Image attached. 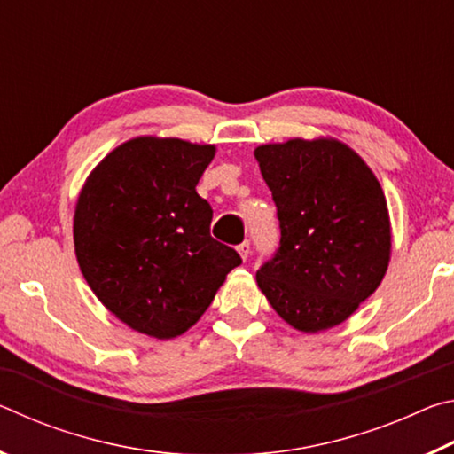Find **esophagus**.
Listing matches in <instances>:
<instances>
[{
  "label": "esophagus",
  "mask_w": 454,
  "mask_h": 454,
  "mask_svg": "<svg viewBox=\"0 0 454 454\" xmlns=\"http://www.w3.org/2000/svg\"><path fill=\"white\" fill-rule=\"evenodd\" d=\"M238 254H240L242 260H248V254H250V242L244 240L240 246H238Z\"/></svg>",
  "instance_id": "esophagus-1"
}]
</instances>
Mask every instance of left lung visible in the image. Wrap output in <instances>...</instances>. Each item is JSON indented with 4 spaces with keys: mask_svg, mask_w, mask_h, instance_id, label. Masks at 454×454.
<instances>
[{
    "mask_svg": "<svg viewBox=\"0 0 454 454\" xmlns=\"http://www.w3.org/2000/svg\"><path fill=\"white\" fill-rule=\"evenodd\" d=\"M280 220V248L256 272L276 314L306 334L342 325L380 286L393 252L380 182L336 137L254 150Z\"/></svg>",
    "mask_w": 454,
    "mask_h": 454,
    "instance_id": "left-lung-1",
    "label": "left lung"
}]
</instances>
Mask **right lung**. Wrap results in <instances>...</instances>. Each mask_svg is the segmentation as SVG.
<instances>
[{
    "label": "right lung",
    "mask_w": 454,
    "mask_h": 454,
    "mask_svg": "<svg viewBox=\"0 0 454 454\" xmlns=\"http://www.w3.org/2000/svg\"><path fill=\"white\" fill-rule=\"evenodd\" d=\"M216 145L137 136L83 182L74 246L90 288L136 333L170 340L208 310L238 252L210 236L212 208L196 184Z\"/></svg>",
    "instance_id": "obj_1"
}]
</instances>
